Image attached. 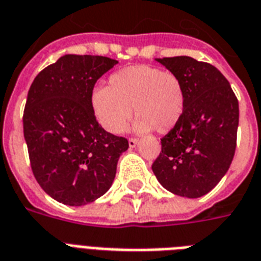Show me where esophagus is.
Segmentation results:
<instances>
[{"instance_id": "1", "label": "esophagus", "mask_w": 261, "mask_h": 261, "mask_svg": "<svg viewBox=\"0 0 261 261\" xmlns=\"http://www.w3.org/2000/svg\"><path fill=\"white\" fill-rule=\"evenodd\" d=\"M128 143H129V147H130V148H135V147L139 144V140H137V139H129Z\"/></svg>"}]
</instances>
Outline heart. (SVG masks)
<instances>
[{"mask_svg": "<svg viewBox=\"0 0 261 261\" xmlns=\"http://www.w3.org/2000/svg\"><path fill=\"white\" fill-rule=\"evenodd\" d=\"M137 117L135 130L147 133L156 129L170 132L185 110V91L181 79L156 66L132 65L109 77V87H96L91 94V108L105 130L120 135Z\"/></svg>", "mask_w": 261, "mask_h": 261, "instance_id": "1", "label": "heart"}]
</instances>
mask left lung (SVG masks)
Returning a JSON list of instances; mask_svg holds the SVG:
<instances>
[{"mask_svg": "<svg viewBox=\"0 0 261 261\" xmlns=\"http://www.w3.org/2000/svg\"><path fill=\"white\" fill-rule=\"evenodd\" d=\"M182 82L185 110L161 139L152 171L165 189L196 199L207 195L227 173L237 144L238 100L230 83L207 62L188 56L155 58Z\"/></svg>", "mask_w": 261, "mask_h": 261, "instance_id": "1", "label": "left lung"}]
</instances>
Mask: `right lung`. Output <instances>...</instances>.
Wrapping results in <instances>:
<instances>
[{"label": "right lung", "instance_id": "add662e5", "mask_svg": "<svg viewBox=\"0 0 261 261\" xmlns=\"http://www.w3.org/2000/svg\"><path fill=\"white\" fill-rule=\"evenodd\" d=\"M118 61L65 54L32 82L23 128L32 173L50 197L86 205L105 195L128 140L106 132L91 108L95 83Z\"/></svg>", "mask_w": 261, "mask_h": 261}]
</instances>
